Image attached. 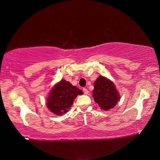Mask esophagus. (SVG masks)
<instances>
[{
    "instance_id": "obj_1",
    "label": "esophagus",
    "mask_w": 160,
    "mask_h": 160,
    "mask_svg": "<svg viewBox=\"0 0 160 160\" xmlns=\"http://www.w3.org/2000/svg\"><path fill=\"white\" fill-rule=\"evenodd\" d=\"M83 92L85 94H88V93H89V91L88 90V89H86V88H83Z\"/></svg>"
}]
</instances>
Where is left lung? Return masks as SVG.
I'll return each mask as SVG.
<instances>
[{
	"instance_id": "8db88e82",
	"label": "left lung",
	"mask_w": 160,
	"mask_h": 160,
	"mask_svg": "<svg viewBox=\"0 0 160 160\" xmlns=\"http://www.w3.org/2000/svg\"><path fill=\"white\" fill-rule=\"evenodd\" d=\"M92 97L102 109L107 111L114 107L120 96L114 84L107 78L99 76L94 82Z\"/></svg>"
}]
</instances>
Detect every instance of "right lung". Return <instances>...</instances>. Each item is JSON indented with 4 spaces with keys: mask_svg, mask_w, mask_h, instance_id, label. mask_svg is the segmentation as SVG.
Wrapping results in <instances>:
<instances>
[{
    "mask_svg": "<svg viewBox=\"0 0 160 160\" xmlns=\"http://www.w3.org/2000/svg\"><path fill=\"white\" fill-rule=\"evenodd\" d=\"M82 94V90L63 79L56 84L50 92L47 107L54 114H64L71 107L75 97Z\"/></svg>",
    "mask_w": 160,
    "mask_h": 160,
    "instance_id": "right-lung-1",
    "label": "right lung"
}]
</instances>
